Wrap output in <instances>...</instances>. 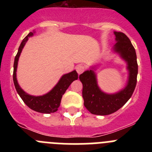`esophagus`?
<instances>
[{
	"label": "esophagus",
	"mask_w": 152,
	"mask_h": 152,
	"mask_svg": "<svg viewBox=\"0 0 152 152\" xmlns=\"http://www.w3.org/2000/svg\"><path fill=\"white\" fill-rule=\"evenodd\" d=\"M76 71H77V74L80 75V74H81L84 71V66L82 65V64H78V65L76 67Z\"/></svg>",
	"instance_id": "esophagus-1"
}]
</instances>
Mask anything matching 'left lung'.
<instances>
[{
	"label": "left lung",
	"mask_w": 152,
	"mask_h": 152,
	"mask_svg": "<svg viewBox=\"0 0 152 152\" xmlns=\"http://www.w3.org/2000/svg\"><path fill=\"white\" fill-rule=\"evenodd\" d=\"M114 35L116 43L113 47V52L117 53L126 62L128 80L124 88L114 94H107L98 86L95 72L96 65L91 66L89 70L80 75L79 79L83 84L84 105L94 115L106 116L117 111L129 100L136 86L138 64L135 49L124 33L115 31Z\"/></svg>",
	"instance_id": "8db88e82"
}]
</instances>
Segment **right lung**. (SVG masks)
Masks as SVG:
<instances>
[{
    "label": "right lung",
    "instance_id": "right-lung-1",
    "mask_svg": "<svg viewBox=\"0 0 152 152\" xmlns=\"http://www.w3.org/2000/svg\"><path fill=\"white\" fill-rule=\"evenodd\" d=\"M34 33L35 32H30L23 39L19 47L18 52H17V56H15L14 63H13V83H14L16 90L23 101L31 110L38 113H55L58 110V108L59 107L60 103H61L62 95L65 93L70 84H72L74 80L78 78V75H77V72L74 70L72 72L62 75L54 88H52L49 92L44 95H42V96H33V95H30L25 92L17 82V64H18L19 58L22 52L24 45H26V42L28 41L29 37L33 36Z\"/></svg>",
    "mask_w": 152,
    "mask_h": 152
}]
</instances>
